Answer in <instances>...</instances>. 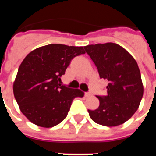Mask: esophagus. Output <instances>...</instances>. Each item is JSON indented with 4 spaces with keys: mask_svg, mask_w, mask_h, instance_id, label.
<instances>
[{
    "mask_svg": "<svg viewBox=\"0 0 156 156\" xmlns=\"http://www.w3.org/2000/svg\"><path fill=\"white\" fill-rule=\"evenodd\" d=\"M92 94L90 93V92H88V93H85L84 94V96L85 97H89V96H91Z\"/></svg>",
    "mask_w": 156,
    "mask_h": 156,
    "instance_id": "obj_1",
    "label": "esophagus"
}]
</instances>
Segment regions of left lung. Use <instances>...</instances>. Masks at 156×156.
<instances>
[{
    "instance_id": "1",
    "label": "left lung",
    "mask_w": 156,
    "mask_h": 156,
    "mask_svg": "<svg viewBox=\"0 0 156 156\" xmlns=\"http://www.w3.org/2000/svg\"><path fill=\"white\" fill-rule=\"evenodd\" d=\"M98 68L100 78L108 81L107 94L96 97L99 106L89 110L95 123L117 126L130 119L140 106L144 87L140 68L134 58L124 48L113 42L85 46Z\"/></svg>"
}]
</instances>
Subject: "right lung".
<instances>
[{"label":"right lung","instance_id":"obj_1","mask_svg":"<svg viewBox=\"0 0 156 156\" xmlns=\"http://www.w3.org/2000/svg\"><path fill=\"white\" fill-rule=\"evenodd\" d=\"M83 47L49 44L31 51L22 61L13 83L21 111L32 124L51 128L67 117L72 102L84 93L59 83L75 57L84 54Z\"/></svg>","mask_w":156,"mask_h":156}]
</instances>
